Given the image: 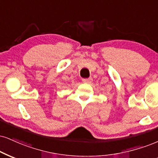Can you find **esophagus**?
<instances>
[{
    "instance_id": "1",
    "label": "esophagus",
    "mask_w": 158,
    "mask_h": 158,
    "mask_svg": "<svg viewBox=\"0 0 158 158\" xmlns=\"http://www.w3.org/2000/svg\"><path fill=\"white\" fill-rule=\"evenodd\" d=\"M82 81L83 82L85 83H90L92 82V78H91V77H89V78H83Z\"/></svg>"
}]
</instances>
